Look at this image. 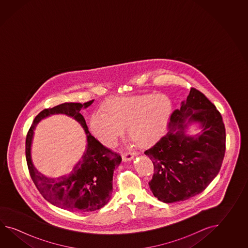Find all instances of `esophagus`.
<instances>
[{"mask_svg":"<svg viewBox=\"0 0 248 248\" xmlns=\"http://www.w3.org/2000/svg\"><path fill=\"white\" fill-rule=\"evenodd\" d=\"M137 152H127V153L122 154V159L124 161H128V160H131L132 158H134L135 156H137Z\"/></svg>","mask_w":248,"mask_h":248,"instance_id":"1","label":"esophagus"}]
</instances>
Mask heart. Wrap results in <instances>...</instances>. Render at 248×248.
I'll list each match as a JSON object with an SVG mask.
<instances>
[{
  "instance_id": "1",
  "label": "heart",
  "mask_w": 248,
  "mask_h": 248,
  "mask_svg": "<svg viewBox=\"0 0 248 248\" xmlns=\"http://www.w3.org/2000/svg\"><path fill=\"white\" fill-rule=\"evenodd\" d=\"M90 119V131L106 147H113L126 126L128 137L140 148L162 137L173 114V103L164 94L122 96L105 102Z\"/></svg>"
}]
</instances>
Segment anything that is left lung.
<instances>
[{"label":"left lung","instance_id":"left-lung-1","mask_svg":"<svg viewBox=\"0 0 248 248\" xmlns=\"http://www.w3.org/2000/svg\"><path fill=\"white\" fill-rule=\"evenodd\" d=\"M201 124L191 137L186 129ZM225 126L221 113L200 90L190 89L181 108L174 111L168 133L144 152L154 166L150 189L158 201L174 203L201 193L221 169L225 153Z\"/></svg>","mask_w":248,"mask_h":248}]
</instances>
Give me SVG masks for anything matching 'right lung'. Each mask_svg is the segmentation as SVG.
<instances>
[{
	"label": "right lung",
	"instance_id": "add662e5",
	"mask_svg": "<svg viewBox=\"0 0 248 248\" xmlns=\"http://www.w3.org/2000/svg\"><path fill=\"white\" fill-rule=\"evenodd\" d=\"M64 103L41 111L33 120L27 133L26 157L33 184L42 197L50 204L70 212H91L106 206L111 199L113 171L122 162L119 153L104 146L91 136L80 110L93 103ZM62 113L73 116L85 128L87 148L82 159L68 176L58 179L44 177L34 168L31 158L33 130L38 122L52 114Z\"/></svg>",
	"mask_w": 248,
	"mask_h": 248
}]
</instances>
